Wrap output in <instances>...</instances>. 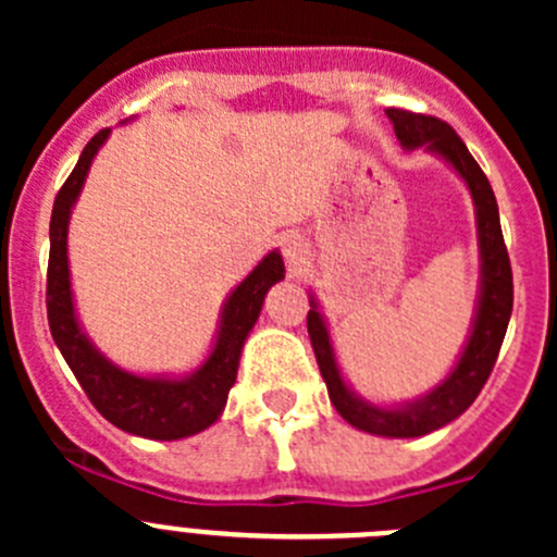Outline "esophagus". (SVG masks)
<instances>
[{
	"instance_id": "34e87169",
	"label": "esophagus",
	"mask_w": 557,
	"mask_h": 557,
	"mask_svg": "<svg viewBox=\"0 0 557 557\" xmlns=\"http://www.w3.org/2000/svg\"><path fill=\"white\" fill-rule=\"evenodd\" d=\"M280 247H283V258L288 272L290 274L305 272V267L310 263V243H307L301 234H285Z\"/></svg>"
}]
</instances>
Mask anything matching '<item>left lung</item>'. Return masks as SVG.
<instances>
[{"label": "left lung", "mask_w": 557, "mask_h": 557, "mask_svg": "<svg viewBox=\"0 0 557 557\" xmlns=\"http://www.w3.org/2000/svg\"><path fill=\"white\" fill-rule=\"evenodd\" d=\"M391 117L396 139L404 150L425 148L429 153L440 156L469 188L471 201H474L476 215V239H480V299H476L474 323L466 339L463 352L453 372L442 380L440 385L431 387L425 396L414 401L396 404V407H380V404L367 401L358 396L350 385L345 383L336 363L334 345H331L329 325L318 310V301L310 296V312H307V331L314 358H318L320 374H323L329 398L336 412L356 425L358 431L377 436H391V440H414L431 431L442 429L450 420L463 414L480 396L482 385L487 383L496 363L498 350H502L504 334H507L509 314H512V267H509L507 245H504L502 221H498V205L493 196L491 183L485 172L469 153L463 139L455 134L450 123L431 115H418L409 110H385Z\"/></svg>", "instance_id": "1"}]
</instances>
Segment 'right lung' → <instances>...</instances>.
<instances>
[{"label":"right lung","instance_id":"add662e5","mask_svg":"<svg viewBox=\"0 0 557 557\" xmlns=\"http://www.w3.org/2000/svg\"><path fill=\"white\" fill-rule=\"evenodd\" d=\"M107 137H110V128H102L97 137H91L75 170L55 194L53 215H50L48 294H45L50 334L102 418L126 434L145 436V440H185V436L210 429L221 418L228 391L237 380L245 339L261 314L263 296L285 277L283 256L277 250L269 252L232 290L223 305L215 345L196 372L185 377H143V374L115 367L81 329L75 301H72L70 258H66L72 207L81 196L94 156L99 153Z\"/></svg>","mask_w":557,"mask_h":557}]
</instances>
